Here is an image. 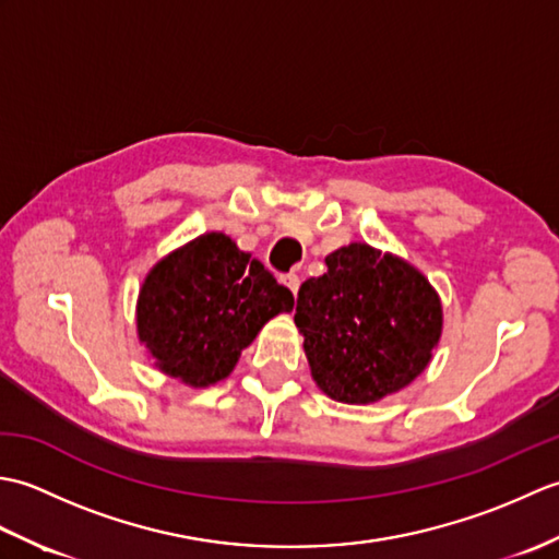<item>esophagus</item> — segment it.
Segmentation results:
<instances>
[{
    "label": "esophagus",
    "instance_id": "obj_1",
    "mask_svg": "<svg viewBox=\"0 0 559 559\" xmlns=\"http://www.w3.org/2000/svg\"><path fill=\"white\" fill-rule=\"evenodd\" d=\"M281 283L286 286L293 295H298V288H300V276L298 273H286V276H281Z\"/></svg>",
    "mask_w": 559,
    "mask_h": 559
}]
</instances>
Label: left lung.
<instances>
[{
    "mask_svg": "<svg viewBox=\"0 0 559 559\" xmlns=\"http://www.w3.org/2000/svg\"><path fill=\"white\" fill-rule=\"evenodd\" d=\"M295 326L317 386L341 403H374L418 377L442 336V302L423 273L350 242L298 293Z\"/></svg>",
    "mask_w": 559,
    "mask_h": 559,
    "instance_id": "obj_1",
    "label": "left lung"
}]
</instances>
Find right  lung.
I'll return each instance as SVG.
<instances>
[{"mask_svg":"<svg viewBox=\"0 0 559 559\" xmlns=\"http://www.w3.org/2000/svg\"><path fill=\"white\" fill-rule=\"evenodd\" d=\"M293 305V293L259 259L228 235L206 233L148 271L136 331L160 372L209 386L228 377L261 326Z\"/></svg>","mask_w":559,"mask_h":559,"instance_id":"right-lung-1","label":"right lung"}]
</instances>
